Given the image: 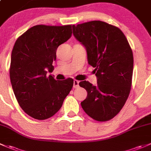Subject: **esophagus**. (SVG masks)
I'll use <instances>...</instances> for the list:
<instances>
[{
    "instance_id": "esophagus-1",
    "label": "esophagus",
    "mask_w": 151,
    "mask_h": 151,
    "mask_svg": "<svg viewBox=\"0 0 151 151\" xmlns=\"http://www.w3.org/2000/svg\"><path fill=\"white\" fill-rule=\"evenodd\" d=\"M79 86V81L77 80L73 81V88H78Z\"/></svg>"
}]
</instances>
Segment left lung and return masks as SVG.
Wrapping results in <instances>:
<instances>
[{"label":"left lung","mask_w":151,"mask_h":151,"mask_svg":"<svg viewBox=\"0 0 151 151\" xmlns=\"http://www.w3.org/2000/svg\"><path fill=\"white\" fill-rule=\"evenodd\" d=\"M73 33L86 47L88 63L97 78L95 86L79 83L87 91L82 108L94 120L109 121L122 109L131 90L134 58L129 43L119 27L102 21L73 25Z\"/></svg>","instance_id":"obj_1"}]
</instances>
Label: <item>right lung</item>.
<instances>
[{
	"mask_svg": "<svg viewBox=\"0 0 151 151\" xmlns=\"http://www.w3.org/2000/svg\"><path fill=\"white\" fill-rule=\"evenodd\" d=\"M72 35V25L38 24L17 38L13 47L9 75L22 109L32 118L45 120L59 111L73 86V79L55 80L47 70L60 45Z\"/></svg>",
	"mask_w": 151,
	"mask_h": 151,
	"instance_id": "right-lung-1",
	"label": "right lung"
}]
</instances>
